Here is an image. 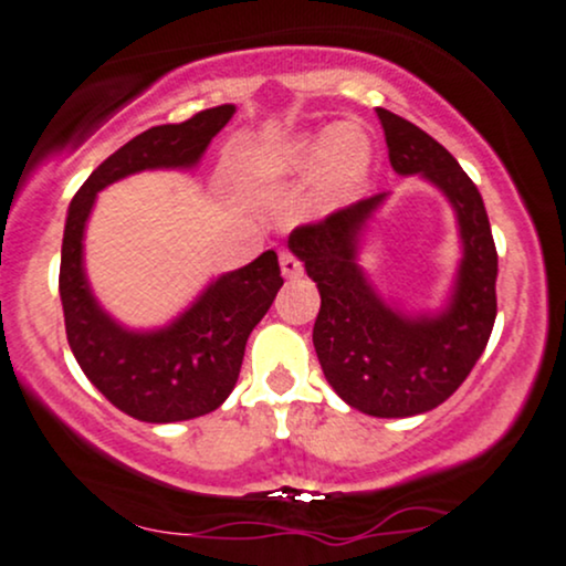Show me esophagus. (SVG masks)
<instances>
[{
	"label": "esophagus",
	"instance_id": "esophagus-1",
	"mask_svg": "<svg viewBox=\"0 0 566 566\" xmlns=\"http://www.w3.org/2000/svg\"><path fill=\"white\" fill-rule=\"evenodd\" d=\"M279 265H282V274L287 276V279H297V276L303 274V263L297 261V258L292 255V253L279 255Z\"/></svg>",
	"mask_w": 566,
	"mask_h": 566
}]
</instances>
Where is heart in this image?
Segmentation results:
<instances>
[{"label": "heart", "instance_id": "b5f03b06", "mask_svg": "<svg viewBox=\"0 0 566 566\" xmlns=\"http://www.w3.org/2000/svg\"><path fill=\"white\" fill-rule=\"evenodd\" d=\"M374 149L356 124H337L326 134H297L290 139L248 145L234 155L231 176L240 187L258 189L311 171V208L345 206L364 187Z\"/></svg>", "mask_w": 566, "mask_h": 566}]
</instances>
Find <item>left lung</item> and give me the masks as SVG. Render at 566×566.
Segmentation results:
<instances>
[{"mask_svg":"<svg viewBox=\"0 0 566 566\" xmlns=\"http://www.w3.org/2000/svg\"><path fill=\"white\" fill-rule=\"evenodd\" d=\"M377 118L392 171L419 176L453 210L461 258L446 297L434 308H408L360 265L390 192L295 229L290 250L322 295L313 348L326 382L369 417L403 419L451 398L485 350L495 324L499 255L485 202L453 155L400 115L377 107Z\"/></svg>","mask_w":566,"mask_h":566,"instance_id":"left-lung-1","label":"left lung"}]
</instances>
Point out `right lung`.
I'll return each instance as SVG.
<instances>
[{"instance_id":"add662e5","label":"right lung","mask_w":566,"mask_h":566,"mask_svg":"<svg viewBox=\"0 0 566 566\" xmlns=\"http://www.w3.org/2000/svg\"><path fill=\"white\" fill-rule=\"evenodd\" d=\"M237 113L210 107L184 124L153 126L115 149L84 181L65 216L60 301L67 345L88 382L115 408L147 424H171L216 411L234 390L250 332L284 284L274 250L213 276L171 322L128 326L94 295L84 237L102 189L142 171H195L213 136Z\"/></svg>"}]
</instances>
